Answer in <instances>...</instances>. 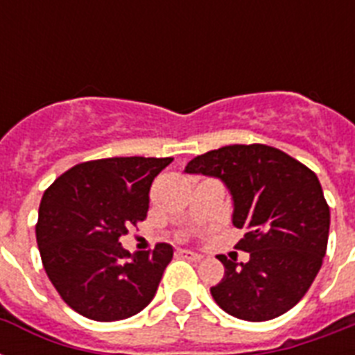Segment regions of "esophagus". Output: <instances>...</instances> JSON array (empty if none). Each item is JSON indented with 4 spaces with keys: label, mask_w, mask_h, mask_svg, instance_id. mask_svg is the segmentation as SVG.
<instances>
[{
    "label": "esophagus",
    "mask_w": 355,
    "mask_h": 355,
    "mask_svg": "<svg viewBox=\"0 0 355 355\" xmlns=\"http://www.w3.org/2000/svg\"><path fill=\"white\" fill-rule=\"evenodd\" d=\"M178 256H180V258L191 259V261H199V259H202V256H200L199 252H193V250H186V248H180V250H178Z\"/></svg>",
    "instance_id": "34e87169"
}]
</instances>
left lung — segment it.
Listing matches in <instances>:
<instances>
[{"instance_id": "obj_1", "label": "left lung", "mask_w": 355, "mask_h": 355, "mask_svg": "<svg viewBox=\"0 0 355 355\" xmlns=\"http://www.w3.org/2000/svg\"><path fill=\"white\" fill-rule=\"evenodd\" d=\"M184 173L219 178L232 195V223L247 234V263L219 256L223 280L211 297L236 319L261 322L298 304L328 245L330 208L317 175L269 145H227L189 162Z\"/></svg>"}]
</instances>
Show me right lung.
<instances>
[{
  "label": "right lung",
  "instance_id": "obj_1",
  "mask_svg": "<svg viewBox=\"0 0 355 355\" xmlns=\"http://www.w3.org/2000/svg\"><path fill=\"white\" fill-rule=\"evenodd\" d=\"M173 158H103L60 175L42 197L36 243L49 280L69 308L99 322L128 319L155 298L173 247H121L144 221L149 189Z\"/></svg>",
  "mask_w": 355,
  "mask_h": 355
}]
</instances>
